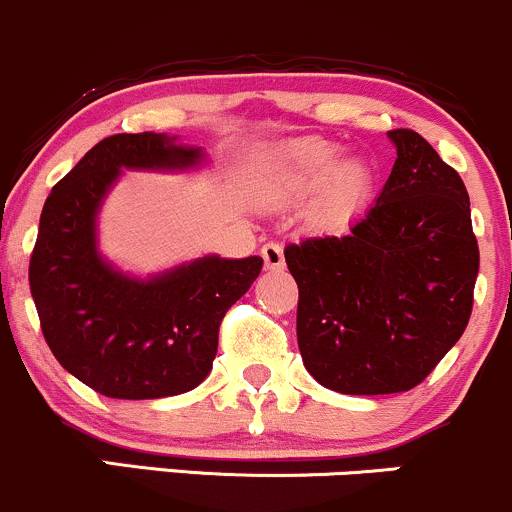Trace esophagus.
I'll return each instance as SVG.
<instances>
[{
  "label": "esophagus",
  "instance_id": "34e87169",
  "mask_svg": "<svg viewBox=\"0 0 512 512\" xmlns=\"http://www.w3.org/2000/svg\"><path fill=\"white\" fill-rule=\"evenodd\" d=\"M261 256H263V263H266L268 271H280V268L285 266L283 246L275 244V241H268V244H263Z\"/></svg>",
  "mask_w": 512,
  "mask_h": 512
}]
</instances>
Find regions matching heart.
<instances>
[{"mask_svg":"<svg viewBox=\"0 0 512 512\" xmlns=\"http://www.w3.org/2000/svg\"><path fill=\"white\" fill-rule=\"evenodd\" d=\"M338 149L321 140H302L280 157L278 179L292 195H304L324 183L319 195V215L324 220H343L363 205L372 186L365 162L348 159L338 164Z\"/></svg>","mask_w":512,"mask_h":512,"instance_id":"1","label":"heart"}]
</instances>
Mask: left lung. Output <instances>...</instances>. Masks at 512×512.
<instances>
[{"instance_id":"obj_1","label":"left lung","mask_w":512,"mask_h":512,"mask_svg":"<svg viewBox=\"0 0 512 512\" xmlns=\"http://www.w3.org/2000/svg\"><path fill=\"white\" fill-rule=\"evenodd\" d=\"M389 140L396 162L365 217L285 249L304 367L341 394L409 392L472 317L479 244L464 181L418 132Z\"/></svg>"}]
</instances>
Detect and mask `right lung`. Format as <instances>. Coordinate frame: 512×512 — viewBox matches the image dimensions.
Returning <instances> with one entry per match:
<instances>
[{"mask_svg": "<svg viewBox=\"0 0 512 512\" xmlns=\"http://www.w3.org/2000/svg\"><path fill=\"white\" fill-rule=\"evenodd\" d=\"M198 147L123 132L101 140L50 191L28 283L45 341L70 375L111 399L191 392L210 375L227 309L249 290L261 256H203L140 280L96 249V215L120 169H191Z\"/></svg>", "mask_w": 512, "mask_h": 512, "instance_id": "add662e5", "label": "right lung"}]
</instances>
